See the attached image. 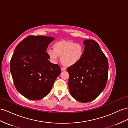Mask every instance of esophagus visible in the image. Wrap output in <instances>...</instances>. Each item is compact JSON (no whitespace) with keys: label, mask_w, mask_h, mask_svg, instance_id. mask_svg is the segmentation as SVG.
Returning a JSON list of instances; mask_svg holds the SVG:
<instances>
[{"label":"esophagus","mask_w":128,"mask_h":128,"mask_svg":"<svg viewBox=\"0 0 128 128\" xmlns=\"http://www.w3.org/2000/svg\"><path fill=\"white\" fill-rule=\"evenodd\" d=\"M66 70V68H61V71H64Z\"/></svg>","instance_id":"obj_1"}]
</instances>
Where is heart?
<instances>
[{
	"label": "heart",
	"mask_w": 128,
	"mask_h": 128,
	"mask_svg": "<svg viewBox=\"0 0 128 128\" xmlns=\"http://www.w3.org/2000/svg\"><path fill=\"white\" fill-rule=\"evenodd\" d=\"M53 48L54 50L48 49L47 51L50 60L56 62L59 57H60L62 64L68 67L79 63L84 52L82 44L71 41L60 40L56 42L53 45Z\"/></svg>",
	"instance_id": "heart-1"
}]
</instances>
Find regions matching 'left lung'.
Masks as SVG:
<instances>
[{
  "label": "left lung",
  "mask_w": 128,
  "mask_h": 128,
  "mask_svg": "<svg viewBox=\"0 0 128 128\" xmlns=\"http://www.w3.org/2000/svg\"><path fill=\"white\" fill-rule=\"evenodd\" d=\"M83 58L77 64L68 67V88L71 95L82 103L96 98L106 88L109 64L97 42L85 39Z\"/></svg>",
  "instance_id": "obj_1"
}]
</instances>
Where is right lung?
<instances>
[{"label":"right lung","instance_id":"add662e5","mask_svg":"<svg viewBox=\"0 0 128 128\" xmlns=\"http://www.w3.org/2000/svg\"><path fill=\"white\" fill-rule=\"evenodd\" d=\"M55 38L29 36L16 46L10 62V71L16 89L28 100H38L50 92L60 74L58 64L51 63L46 52Z\"/></svg>","mask_w":128,"mask_h":128}]
</instances>
